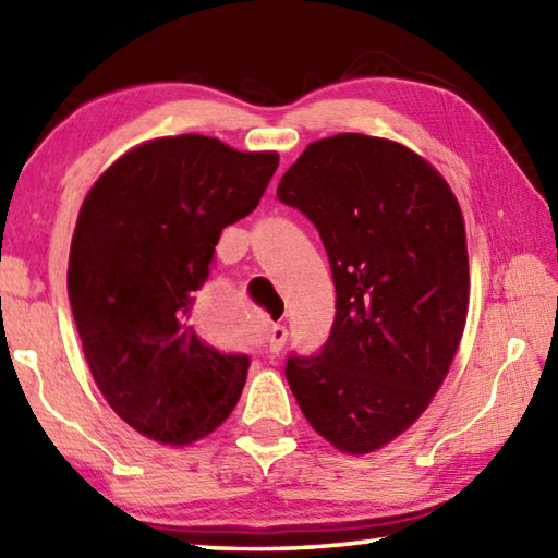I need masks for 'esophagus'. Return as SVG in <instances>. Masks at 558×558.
Masks as SVG:
<instances>
[{
    "label": "esophagus",
    "instance_id": "esophagus-1",
    "mask_svg": "<svg viewBox=\"0 0 558 558\" xmlns=\"http://www.w3.org/2000/svg\"><path fill=\"white\" fill-rule=\"evenodd\" d=\"M288 342V329L286 325H272L270 327V335H268V349L270 354H278L282 347Z\"/></svg>",
    "mask_w": 558,
    "mask_h": 558
}]
</instances>
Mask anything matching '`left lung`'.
I'll return each mask as SVG.
<instances>
[{"instance_id": "1", "label": "left lung", "mask_w": 558, "mask_h": 558, "mask_svg": "<svg viewBox=\"0 0 558 558\" xmlns=\"http://www.w3.org/2000/svg\"><path fill=\"white\" fill-rule=\"evenodd\" d=\"M323 239L337 315L319 352L290 354L302 413L339 450L386 446L426 411L465 329L458 199L409 147L356 132L310 145L278 184Z\"/></svg>"}]
</instances>
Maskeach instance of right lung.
<instances>
[{"label":"right lung","instance_id":"obj_1","mask_svg":"<svg viewBox=\"0 0 558 558\" xmlns=\"http://www.w3.org/2000/svg\"><path fill=\"white\" fill-rule=\"evenodd\" d=\"M276 153H235L204 135L122 155L81 206L69 300L110 409L143 436L184 446L229 418L248 359L196 335L199 290L229 223L256 209Z\"/></svg>","mask_w":558,"mask_h":558}]
</instances>
